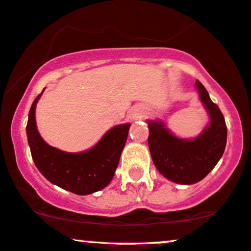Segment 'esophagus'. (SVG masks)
Returning <instances> with one entry per match:
<instances>
[{"label": "esophagus", "mask_w": 251, "mask_h": 251, "mask_svg": "<svg viewBox=\"0 0 251 251\" xmlns=\"http://www.w3.org/2000/svg\"><path fill=\"white\" fill-rule=\"evenodd\" d=\"M144 114L143 109L142 108H133L131 112H130V119L133 120V121H137V120H139L142 118Z\"/></svg>", "instance_id": "esophagus-1"}]
</instances>
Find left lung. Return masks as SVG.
I'll use <instances>...</instances> for the list:
<instances>
[{"instance_id": "8db88e82", "label": "left lung", "mask_w": 251, "mask_h": 251, "mask_svg": "<svg viewBox=\"0 0 251 251\" xmlns=\"http://www.w3.org/2000/svg\"><path fill=\"white\" fill-rule=\"evenodd\" d=\"M195 88L209 116V123L197 137L180 138L162 120H147L149 149L154 166L167 179L181 185L198 183L214 169L224 153L227 138L221 109L200 81L195 82Z\"/></svg>"}]
</instances>
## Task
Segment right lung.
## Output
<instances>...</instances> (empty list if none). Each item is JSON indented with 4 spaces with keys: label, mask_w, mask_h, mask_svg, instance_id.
I'll return each instance as SVG.
<instances>
[{
    "label": "right lung",
    "mask_w": 251,
    "mask_h": 251,
    "mask_svg": "<svg viewBox=\"0 0 251 251\" xmlns=\"http://www.w3.org/2000/svg\"><path fill=\"white\" fill-rule=\"evenodd\" d=\"M43 91L33 101L26 126L27 140L36 168L50 183L74 194L88 195L105 188L114 176L131 125L113 126L95 146L84 152L70 153L58 150L44 142L36 126V104Z\"/></svg>",
    "instance_id": "obj_1"
}]
</instances>
